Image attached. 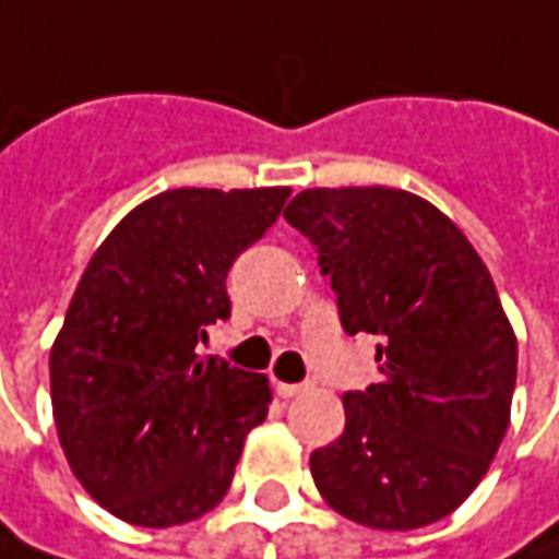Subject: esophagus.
Segmentation results:
<instances>
[{"instance_id":"obj_1","label":"esophagus","mask_w":559,"mask_h":559,"mask_svg":"<svg viewBox=\"0 0 559 559\" xmlns=\"http://www.w3.org/2000/svg\"><path fill=\"white\" fill-rule=\"evenodd\" d=\"M276 384V394L280 397H299V394H305L308 391V384H289V381H273Z\"/></svg>"}]
</instances>
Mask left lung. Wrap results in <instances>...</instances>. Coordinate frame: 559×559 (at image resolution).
Listing matches in <instances>:
<instances>
[{"instance_id": "8db88e82", "label": "left lung", "mask_w": 559, "mask_h": 559, "mask_svg": "<svg viewBox=\"0 0 559 559\" xmlns=\"http://www.w3.org/2000/svg\"><path fill=\"white\" fill-rule=\"evenodd\" d=\"M286 222L318 248L346 334H376L381 379L343 394L311 477L343 519L411 532L455 512L509 429L519 340L455 222L394 187H314Z\"/></svg>"}]
</instances>
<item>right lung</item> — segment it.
<instances>
[{"mask_svg": "<svg viewBox=\"0 0 559 559\" xmlns=\"http://www.w3.org/2000/svg\"><path fill=\"white\" fill-rule=\"evenodd\" d=\"M289 193L165 190L88 260L50 346V401L72 474L110 515L171 528L228 493L273 391L266 376L200 359L197 343L228 318L225 276Z\"/></svg>", "mask_w": 559, "mask_h": 559, "instance_id": "add662e5", "label": "right lung"}]
</instances>
